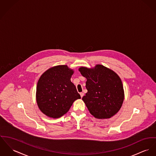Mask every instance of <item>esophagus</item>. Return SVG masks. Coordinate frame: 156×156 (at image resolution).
<instances>
[{
	"label": "esophagus",
	"mask_w": 156,
	"mask_h": 156,
	"mask_svg": "<svg viewBox=\"0 0 156 156\" xmlns=\"http://www.w3.org/2000/svg\"><path fill=\"white\" fill-rule=\"evenodd\" d=\"M84 93H80V96H81V97L82 98L83 96H84Z\"/></svg>",
	"instance_id": "obj_1"
}]
</instances>
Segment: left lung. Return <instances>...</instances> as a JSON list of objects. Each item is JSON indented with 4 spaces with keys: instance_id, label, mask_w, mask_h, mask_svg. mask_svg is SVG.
I'll return each mask as SVG.
<instances>
[{
    "instance_id": "8db88e82",
    "label": "left lung",
    "mask_w": 156,
    "mask_h": 156,
    "mask_svg": "<svg viewBox=\"0 0 156 156\" xmlns=\"http://www.w3.org/2000/svg\"><path fill=\"white\" fill-rule=\"evenodd\" d=\"M79 71L87 78L88 92L82 99L90 113L98 119H108L117 113L124 100L119 76L101 65L93 69L81 67Z\"/></svg>"
}]
</instances>
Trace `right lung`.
Masks as SVG:
<instances>
[{
	"mask_svg": "<svg viewBox=\"0 0 156 156\" xmlns=\"http://www.w3.org/2000/svg\"><path fill=\"white\" fill-rule=\"evenodd\" d=\"M73 71L66 65L54 66L40 76L36 90L40 110L50 118H58L66 113L73 101L81 98L71 81Z\"/></svg>",
	"mask_w": 156,
	"mask_h": 156,
	"instance_id": "add662e5",
	"label": "right lung"
}]
</instances>
